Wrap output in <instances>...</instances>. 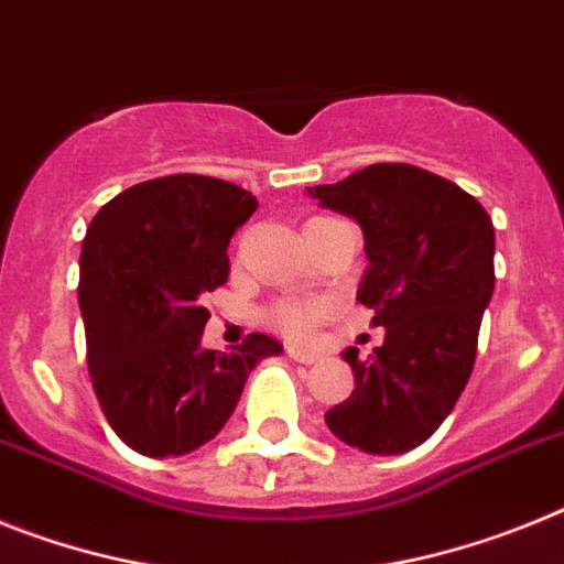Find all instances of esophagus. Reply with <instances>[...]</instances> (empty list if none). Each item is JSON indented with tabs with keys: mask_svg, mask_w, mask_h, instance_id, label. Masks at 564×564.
I'll list each match as a JSON object with an SVG mask.
<instances>
[{
	"mask_svg": "<svg viewBox=\"0 0 564 564\" xmlns=\"http://www.w3.org/2000/svg\"><path fill=\"white\" fill-rule=\"evenodd\" d=\"M286 355L292 357V360H297V364H317V360H321L317 351L303 349V346H286Z\"/></svg>",
	"mask_w": 564,
	"mask_h": 564,
	"instance_id": "34e87169",
	"label": "esophagus"
}]
</instances>
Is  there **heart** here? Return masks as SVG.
Returning <instances> with one entry per match:
<instances>
[{
    "label": "heart",
    "mask_w": 564,
    "mask_h": 564,
    "mask_svg": "<svg viewBox=\"0 0 564 564\" xmlns=\"http://www.w3.org/2000/svg\"><path fill=\"white\" fill-rule=\"evenodd\" d=\"M312 221H317V218H312ZM323 312H326V306L321 301H312V297H286V301H275L272 306H267L263 310V321L275 332H281V335L303 337L315 329Z\"/></svg>",
    "instance_id": "b5f03b06"
}]
</instances>
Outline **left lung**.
<instances>
[{
    "mask_svg": "<svg viewBox=\"0 0 564 564\" xmlns=\"http://www.w3.org/2000/svg\"><path fill=\"white\" fill-rule=\"evenodd\" d=\"M310 195L364 229L369 269L357 301L386 329L375 355L343 351L355 391L326 411V425L360 452H411L471 377L494 292V224L474 195L414 164H371Z\"/></svg>",
    "mask_w": 564,
    "mask_h": 564,
    "instance_id": "obj_1",
    "label": "left lung"
}]
</instances>
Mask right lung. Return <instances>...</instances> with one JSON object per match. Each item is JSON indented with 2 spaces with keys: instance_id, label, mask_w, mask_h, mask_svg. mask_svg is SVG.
Segmentation results:
<instances>
[{
  "instance_id": "1",
  "label": "right lung",
  "mask_w": 564,
  "mask_h": 564,
  "mask_svg": "<svg viewBox=\"0 0 564 564\" xmlns=\"http://www.w3.org/2000/svg\"><path fill=\"white\" fill-rule=\"evenodd\" d=\"M254 209L238 184L178 173L124 189L87 227L78 261L87 369L107 423L133 452L181 457L213 440L254 364L281 355L261 332L229 355L200 346L204 301L227 283L229 238Z\"/></svg>"
}]
</instances>
